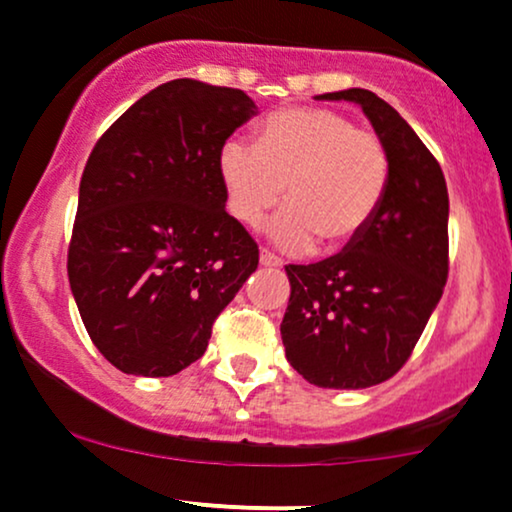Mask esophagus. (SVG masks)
I'll use <instances>...</instances> for the list:
<instances>
[{"label": "esophagus", "instance_id": "obj_1", "mask_svg": "<svg viewBox=\"0 0 512 512\" xmlns=\"http://www.w3.org/2000/svg\"><path fill=\"white\" fill-rule=\"evenodd\" d=\"M260 265L262 267H282V260L270 250H260Z\"/></svg>", "mask_w": 512, "mask_h": 512}]
</instances>
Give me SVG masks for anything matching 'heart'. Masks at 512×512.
I'll return each instance as SVG.
<instances>
[{"instance_id": "1", "label": "heart", "mask_w": 512, "mask_h": 512, "mask_svg": "<svg viewBox=\"0 0 512 512\" xmlns=\"http://www.w3.org/2000/svg\"><path fill=\"white\" fill-rule=\"evenodd\" d=\"M228 211L260 225L282 201L270 235L284 250L319 242L333 252L370 225L390 181V154L378 132L355 127L331 107H292L265 122L260 142L230 137L218 157ZM288 191H283V186Z\"/></svg>"}]
</instances>
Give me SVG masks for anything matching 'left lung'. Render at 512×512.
Instances as JSON below:
<instances>
[{"label": "left lung", "mask_w": 512, "mask_h": 512, "mask_svg": "<svg viewBox=\"0 0 512 512\" xmlns=\"http://www.w3.org/2000/svg\"><path fill=\"white\" fill-rule=\"evenodd\" d=\"M363 107L390 154V181L368 228L338 255L287 265V360L304 380L360 390L410 355L449 277V193L439 161L395 107L363 88L321 95Z\"/></svg>", "instance_id": "1"}]
</instances>
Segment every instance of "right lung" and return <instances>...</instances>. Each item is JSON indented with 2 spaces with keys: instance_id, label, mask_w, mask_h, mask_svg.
Returning <instances> with one entry per match:
<instances>
[{
  "instance_id": "obj_1",
  "label": "right lung",
  "mask_w": 512,
  "mask_h": 512,
  "mask_svg": "<svg viewBox=\"0 0 512 512\" xmlns=\"http://www.w3.org/2000/svg\"><path fill=\"white\" fill-rule=\"evenodd\" d=\"M257 115L238 88L179 78L139 98L83 169L68 279L95 348L127 375L169 378L206 353L260 250L225 213L218 157Z\"/></svg>"
}]
</instances>
